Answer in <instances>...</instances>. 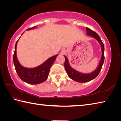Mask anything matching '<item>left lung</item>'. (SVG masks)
Returning <instances> with one entry per match:
<instances>
[{"label": "left lung", "instance_id": "obj_1", "mask_svg": "<svg viewBox=\"0 0 121 121\" xmlns=\"http://www.w3.org/2000/svg\"><path fill=\"white\" fill-rule=\"evenodd\" d=\"M86 31H87V35L88 36H91L93 38H95L99 43L100 45H101L102 50V56L101 59H100L99 65H98L96 69L93 70V72L90 73H83L78 72V70L75 69L73 68L69 64L67 57L66 56L64 55L65 59L64 66L66 72L68 77L70 78L73 79V80L77 82H79V83L88 82L96 78L98 76V75L99 74L100 71H101L102 66H103L104 61V46L99 35L97 33L94 32V31L91 30L90 28L86 27Z\"/></svg>", "mask_w": 121, "mask_h": 121}]
</instances>
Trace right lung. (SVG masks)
<instances>
[{
	"mask_svg": "<svg viewBox=\"0 0 121 121\" xmlns=\"http://www.w3.org/2000/svg\"><path fill=\"white\" fill-rule=\"evenodd\" d=\"M36 26L27 29L30 30L35 29ZM23 33L22 34V35ZM18 39L15 45V52L13 57V61L14 64L16 71L22 81L29 84H38L42 83L46 80L48 76L50 68L52 65L56 60V58L58 55L53 56L48 59L42 64L34 68H27L22 66L18 61L17 57V45Z\"/></svg>",
	"mask_w": 121,
	"mask_h": 121,
	"instance_id": "add662e5",
	"label": "right lung"
}]
</instances>
